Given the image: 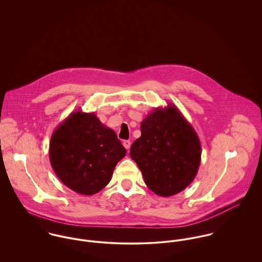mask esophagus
I'll list each match as a JSON object with an SVG mask.
<instances>
[{"label": "esophagus", "mask_w": 262, "mask_h": 262, "mask_svg": "<svg viewBox=\"0 0 262 262\" xmlns=\"http://www.w3.org/2000/svg\"><path fill=\"white\" fill-rule=\"evenodd\" d=\"M123 145H124V147H125L126 149H129V148L131 147V142H130L129 140H125V141L123 142Z\"/></svg>", "instance_id": "34e87169"}]
</instances>
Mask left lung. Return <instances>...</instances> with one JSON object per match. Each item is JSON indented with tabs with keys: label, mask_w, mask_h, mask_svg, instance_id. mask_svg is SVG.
Listing matches in <instances>:
<instances>
[{
	"label": "left lung",
	"mask_w": 262,
	"mask_h": 262,
	"mask_svg": "<svg viewBox=\"0 0 262 262\" xmlns=\"http://www.w3.org/2000/svg\"><path fill=\"white\" fill-rule=\"evenodd\" d=\"M141 136L130 156L150 189L160 196L177 194L194 180L201 163L199 136L174 105L157 108L141 122Z\"/></svg>",
	"instance_id": "8db88e82"
}]
</instances>
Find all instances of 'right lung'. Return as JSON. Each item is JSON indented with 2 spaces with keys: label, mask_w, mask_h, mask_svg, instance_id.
<instances>
[{
  "label": "right lung",
  "mask_w": 262,
  "mask_h": 262,
  "mask_svg": "<svg viewBox=\"0 0 262 262\" xmlns=\"http://www.w3.org/2000/svg\"><path fill=\"white\" fill-rule=\"evenodd\" d=\"M126 149L95 113L73 112L52 133L51 166L63 185L92 195L106 187Z\"/></svg>",
  "instance_id": "1"
}]
</instances>
